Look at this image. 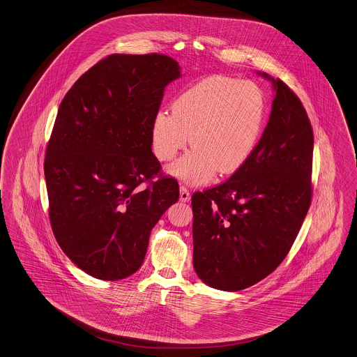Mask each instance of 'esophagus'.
Here are the masks:
<instances>
[{"label": "esophagus", "instance_id": "34e87169", "mask_svg": "<svg viewBox=\"0 0 357 357\" xmlns=\"http://www.w3.org/2000/svg\"><path fill=\"white\" fill-rule=\"evenodd\" d=\"M179 192H181V195H179L181 201L182 202H189V199H190V192H189V190L185 186H181Z\"/></svg>", "mask_w": 357, "mask_h": 357}]
</instances>
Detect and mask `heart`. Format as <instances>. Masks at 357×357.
Listing matches in <instances>:
<instances>
[{
    "mask_svg": "<svg viewBox=\"0 0 357 357\" xmlns=\"http://www.w3.org/2000/svg\"><path fill=\"white\" fill-rule=\"evenodd\" d=\"M265 119L261 89L248 82L212 76L194 84L158 111L152 122V149L160 162L172 160L186 145L194 149L168 168L190 185L209 182L216 172L239 171L252 156Z\"/></svg>",
    "mask_w": 357,
    "mask_h": 357,
    "instance_id": "obj_1",
    "label": "heart"
}]
</instances>
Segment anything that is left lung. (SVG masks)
Here are the masks:
<instances>
[{
    "mask_svg": "<svg viewBox=\"0 0 357 357\" xmlns=\"http://www.w3.org/2000/svg\"><path fill=\"white\" fill-rule=\"evenodd\" d=\"M275 91L250 160L229 179L192 194V264L212 288L241 291L271 275L294 245L312 198L314 133L296 93Z\"/></svg>",
    "mask_w": 357,
    "mask_h": 357,
    "instance_id": "1",
    "label": "left lung"
}]
</instances>
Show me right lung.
<instances>
[{
	"label": "right lung",
	"mask_w": 357,
	"mask_h": 357,
	"mask_svg": "<svg viewBox=\"0 0 357 357\" xmlns=\"http://www.w3.org/2000/svg\"><path fill=\"white\" fill-rule=\"evenodd\" d=\"M179 76L168 55L111 54L61 102L43 165L49 218L62 251L95 278L136 273L152 228L179 198L151 136L165 88Z\"/></svg>",
	"instance_id": "add662e5"
}]
</instances>
